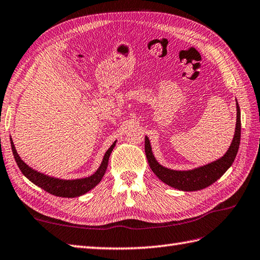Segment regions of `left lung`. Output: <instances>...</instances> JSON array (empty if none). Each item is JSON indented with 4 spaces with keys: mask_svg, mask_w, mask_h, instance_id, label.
<instances>
[{
    "mask_svg": "<svg viewBox=\"0 0 260 260\" xmlns=\"http://www.w3.org/2000/svg\"><path fill=\"white\" fill-rule=\"evenodd\" d=\"M241 137V116H240V107L237 103V124L235 136H233L232 143L226 151V153L216 161L211 164L195 168L191 170H172L161 166L156 161L153 153H152V147L149 137L145 136V154L147 157L149 166L154 172L156 177L176 189L184 191H195L201 190L204 188L211 186L213 182L225 174V171L230 168L235 161L239 145H240Z\"/></svg>",
    "mask_w": 260,
    "mask_h": 260,
    "instance_id": "left-lung-1",
    "label": "left lung"
}]
</instances>
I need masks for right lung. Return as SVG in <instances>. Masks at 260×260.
I'll return each instance as SVG.
<instances>
[{
	"label": "right lung",
	"instance_id": "right-lung-1",
	"mask_svg": "<svg viewBox=\"0 0 260 260\" xmlns=\"http://www.w3.org/2000/svg\"><path fill=\"white\" fill-rule=\"evenodd\" d=\"M10 141H11V147H12L15 162H17L19 169L21 170L24 177H27L32 184L43 188L44 190L49 192V194L58 196V197H68V198L84 195L85 192H88L89 190H91L92 188H94L99 184L101 179H103V177L105 176L107 167H108V160H109L111 151L114 150V147L116 145V141H115L113 145L107 150L103 159V162H101L98 170H96L93 175H91L90 177L81 178V179L66 180V179H59V178H54L47 175H44L42 172H38L37 170L30 168L27 164H25V162L21 160V157H20L19 154L17 153V150H15L12 139H10Z\"/></svg>",
	"mask_w": 260,
	"mask_h": 260
}]
</instances>
